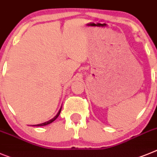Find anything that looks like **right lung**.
Wrapping results in <instances>:
<instances>
[{
  "mask_svg": "<svg viewBox=\"0 0 157 157\" xmlns=\"http://www.w3.org/2000/svg\"><path fill=\"white\" fill-rule=\"evenodd\" d=\"M61 109H60V110H59V113H58V114H57V115H56V117H55L54 118H53V119L50 120V121H48V122L43 123V124H36V126H45V125H48V124H51V123H52V122H53V121H55V120H56V118H57L58 117H59V114H60V113H61Z\"/></svg>",
  "mask_w": 157,
  "mask_h": 157,
  "instance_id": "1",
  "label": "right lung"
}]
</instances>
